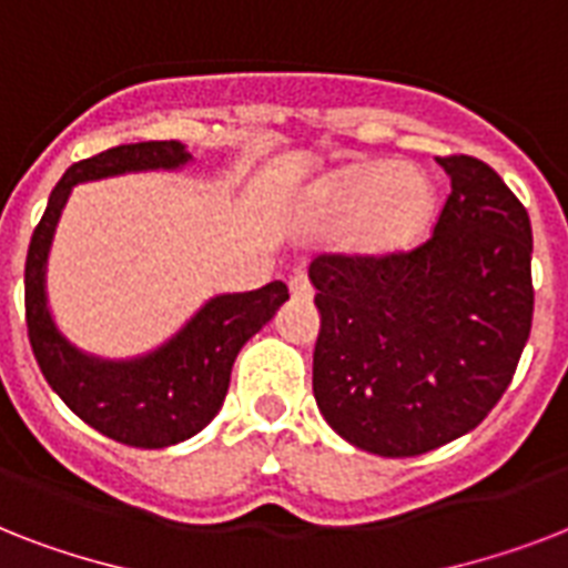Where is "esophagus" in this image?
Instances as JSON below:
<instances>
[{"label":"esophagus","mask_w":568,"mask_h":568,"mask_svg":"<svg viewBox=\"0 0 568 568\" xmlns=\"http://www.w3.org/2000/svg\"><path fill=\"white\" fill-rule=\"evenodd\" d=\"M288 292H292L294 301H310L312 297V285L306 274H292L288 276Z\"/></svg>","instance_id":"34e87169"}]
</instances>
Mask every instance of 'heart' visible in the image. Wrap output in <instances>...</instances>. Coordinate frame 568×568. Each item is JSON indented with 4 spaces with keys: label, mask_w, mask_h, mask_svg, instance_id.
Instances as JSON below:
<instances>
[{
    "label": "heart",
    "mask_w": 568,
    "mask_h": 568,
    "mask_svg": "<svg viewBox=\"0 0 568 568\" xmlns=\"http://www.w3.org/2000/svg\"><path fill=\"white\" fill-rule=\"evenodd\" d=\"M321 230H338L347 253L379 258L413 247L436 212V185L418 168L356 162L321 182L312 200Z\"/></svg>",
    "instance_id": "b5f03b06"
}]
</instances>
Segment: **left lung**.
I'll list each match as a JSON object with an SVG mask.
<instances>
[{
	"label": "left lung",
	"mask_w": 568,
	"mask_h": 568,
	"mask_svg": "<svg viewBox=\"0 0 568 568\" xmlns=\"http://www.w3.org/2000/svg\"><path fill=\"white\" fill-rule=\"evenodd\" d=\"M436 162L450 194L424 244L310 265L321 312L312 392L342 439L379 457L427 454L475 430L530 336L525 205L480 159Z\"/></svg>",
	"instance_id": "1"
}]
</instances>
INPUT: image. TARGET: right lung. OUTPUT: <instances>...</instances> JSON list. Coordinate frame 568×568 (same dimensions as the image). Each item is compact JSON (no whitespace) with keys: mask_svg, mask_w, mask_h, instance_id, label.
Returning <instances> with one entry per match:
<instances>
[{"mask_svg":"<svg viewBox=\"0 0 568 568\" xmlns=\"http://www.w3.org/2000/svg\"><path fill=\"white\" fill-rule=\"evenodd\" d=\"M189 162L180 141L120 144L75 162L49 194L26 256V324L40 372L84 424L132 448H168L203 430L223 406L239 351L288 301L280 280L256 292L217 294L176 336L135 359L84 354L55 327L47 306V258L73 185L120 173L180 171Z\"/></svg>","mask_w":568,"mask_h":568,"instance_id":"1","label":"right lung"}]
</instances>
